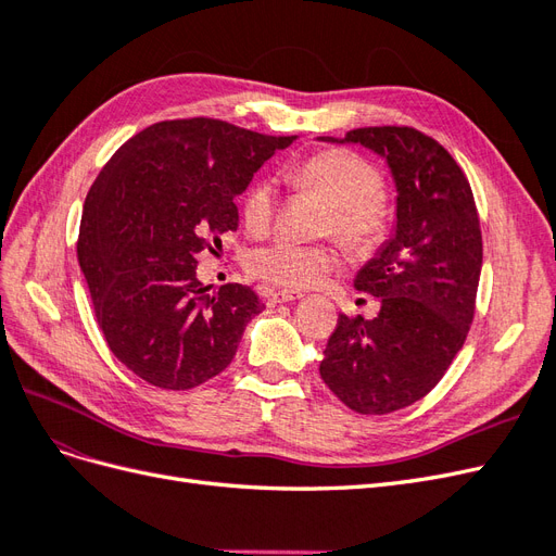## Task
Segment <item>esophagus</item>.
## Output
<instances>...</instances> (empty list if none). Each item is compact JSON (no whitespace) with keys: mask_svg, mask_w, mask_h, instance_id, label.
Returning <instances> with one entry per match:
<instances>
[{"mask_svg":"<svg viewBox=\"0 0 556 556\" xmlns=\"http://www.w3.org/2000/svg\"><path fill=\"white\" fill-rule=\"evenodd\" d=\"M299 299H304V294L296 292V290H280V292H271V296H268V301H271L274 306L276 304H288V301H299Z\"/></svg>","mask_w":556,"mask_h":556,"instance_id":"1","label":"esophagus"}]
</instances>
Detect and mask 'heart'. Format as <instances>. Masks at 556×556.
<instances>
[{
	"instance_id": "1",
	"label": "heart",
	"mask_w": 556,
	"mask_h": 556,
	"mask_svg": "<svg viewBox=\"0 0 556 556\" xmlns=\"http://www.w3.org/2000/svg\"><path fill=\"white\" fill-rule=\"evenodd\" d=\"M288 178L301 192L329 201L319 233L336 237L352 252L376 250L390 231L392 208L382 192L376 166L350 150H323L294 164ZM276 190L271 180L252 182L243 199V223L262 233L274 223ZM339 264L329 243H296L274 239L250 250L248 271L278 288L306 290L323 282Z\"/></svg>"
}]
</instances>
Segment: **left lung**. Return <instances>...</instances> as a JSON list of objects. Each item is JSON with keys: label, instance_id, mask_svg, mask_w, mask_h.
Instances as JSON below:
<instances>
[{"label": "left lung", "instance_id": "1", "mask_svg": "<svg viewBox=\"0 0 556 556\" xmlns=\"http://www.w3.org/2000/svg\"><path fill=\"white\" fill-rule=\"evenodd\" d=\"M336 143L382 155L396 182V231L355 278L374 319L339 315L319 376L350 410L387 415L427 396L476 315L482 233L473 192L447 150L415 127H359Z\"/></svg>", "mask_w": 556, "mask_h": 556}]
</instances>
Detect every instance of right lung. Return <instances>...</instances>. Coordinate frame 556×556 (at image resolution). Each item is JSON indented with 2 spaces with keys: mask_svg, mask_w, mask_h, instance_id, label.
I'll return each instance as SVG.
<instances>
[{
  "mask_svg": "<svg viewBox=\"0 0 556 556\" xmlns=\"http://www.w3.org/2000/svg\"><path fill=\"white\" fill-rule=\"evenodd\" d=\"M294 139L215 117L164 121L99 172L83 206L78 264L99 329L134 376L180 392L231 364L264 304L239 282L208 294L197 257L239 227L237 197Z\"/></svg>",
  "mask_w": 556,
  "mask_h": 556,
  "instance_id": "obj_1",
  "label": "right lung"
}]
</instances>
